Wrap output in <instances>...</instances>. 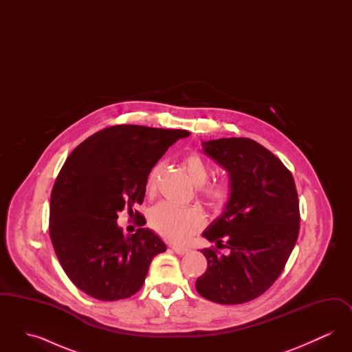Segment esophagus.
Returning <instances> with one entry per match:
<instances>
[{"mask_svg":"<svg viewBox=\"0 0 352 352\" xmlns=\"http://www.w3.org/2000/svg\"><path fill=\"white\" fill-rule=\"evenodd\" d=\"M171 250L175 252L177 254H186V253H188L190 250L188 248H186V247H175V245H173L171 247Z\"/></svg>","mask_w":352,"mask_h":352,"instance_id":"34e87169","label":"esophagus"}]
</instances>
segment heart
<instances>
[{
  "label": "heart",
  "instance_id": "obj_1",
  "mask_svg": "<svg viewBox=\"0 0 352 352\" xmlns=\"http://www.w3.org/2000/svg\"><path fill=\"white\" fill-rule=\"evenodd\" d=\"M190 179L197 187H201V197L208 206L220 208L230 198V187L224 182L206 184L210 177V166L198 153H188L184 158ZM162 171V165L157 164L151 168L145 187L148 192H153ZM204 218L201 211L190 207H177L170 203H160L154 206L149 212L151 230L173 243H184L190 236L201 230Z\"/></svg>",
  "mask_w": 352,
  "mask_h": 352
}]
</instances>
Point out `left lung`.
<instances>
[{
    "mask_svg": "<svg viewBox=\"0 0 352 352\" xmlns=\"http://www.w3.org/2000/svg\"><path fill=\"white\" fill-rule=\"evenodd\" d=\"M201 146L231 181L226 208L203 237L230 253L201 250L207 270L195 287L221 305L252 301L278 278L296 245L301 220L296 184L284 164L251 138H219Z\"/></svg>",
    "mask_w": 352,
    "mask_h": 352,
    "instance_id": "left-lung-1",
    "label": "left lung"
}]
</instances>
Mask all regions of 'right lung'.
I'll list each match as a JSON object with an SVG mask.
<instances>
[{
    "instance_id": "right-lung-1",
    "label": "right lung",
    "mask_w": 352,
    "mask_h": 352,
    "mask_svg": "<svg viewBox=\"0 0 352 352\" xmlns=\"http://www.w3.org/2000/svg\"><path fill=\"white\" fill-rule=\"evenodd\" d=\"M188 135L182 129L113 125L68 155L52 187L49 230L62 268L85 294L100 301L129 298L144 285L154 256L166 251L148 228L124 236L118 212L133 214L142 204L151 168Z\"/></svg>"
}]
</instances>
